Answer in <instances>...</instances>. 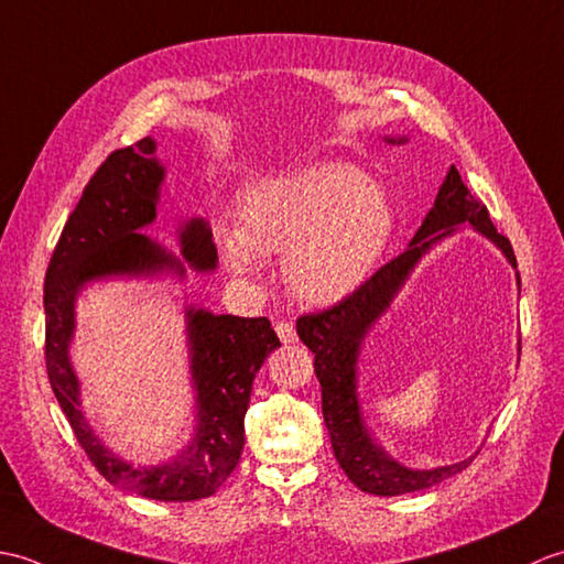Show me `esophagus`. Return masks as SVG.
Wrapping results in <instances>:
<instances>
[{
	"label": "esophagus",
	"mask_w": 564,
	"mask_h": 564,
	"mask_svg": "<svg viewBox=\"0 0 564 564\" xmlns=\"http://www.w3.org/2000/svg\"><path fill=\"white\" fill-rule=\"evenodd\" d=\"M274 330H278V337H280L284 345H294L296 343V330H294L292 323L278 321V323H274Z\"/></svg>",
	"instance_id": "esophagus-1"
}]
</instances>
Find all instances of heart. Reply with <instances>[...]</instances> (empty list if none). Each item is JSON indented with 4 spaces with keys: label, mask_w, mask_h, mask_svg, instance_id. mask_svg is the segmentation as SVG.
Listing matches in <instances>:
<instances>
[{
    "label": "heart",
    "mask_w": 564,
    "mask_h": 564,
    "mask_svg": "<svg viewBox=\"0 0 564 564\" xmlns=\"http://www.w3.org/2000/svg\"><path fill=\"white\" fill-rule=\"evenodd\" d=\"M393 231V207L379 183L340 161L260 181L239 197V234L219 236L234 272L256 256L284 253V278L311 304L352 294L377 265Z\"/></svg>",
    "instance_id": "heart-1"
}]
</instances>
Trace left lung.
<instances>
[{
	"instance_id": "1",
	"label": "left lung",
	"mask_w": 564,
	"mask_h": 564,
	"mask_svg": "<svg viewBox=\"0 0 564 564\" xmlns=\"http://www.w3.org/2000/svg\"><path fill=\"white\" fill-rule=\"evenodd\" d=\"M400 142H405V137H400L398 144ZM458 224H470L475 231L482 234L485 239H490L502 250L511 265L517 268V256L509 239L497 234L490 215H487V207L470 195L468 187L460 181V173L456 171V166H452L440 193H436L434 207L427 212L417 234L412 236L408 250H403L391 262H386L383 268L373 272L359 290L345 296L343 302L318 311V314H306L296 321L299 337L316 355L314 371L321 381L323 420L330 434L333 454L347 478L361 492L379 497L417 492L424 490V487H432L452 478V475L468 468L470 460L475 458L470 456L460 463H452V466L432 470L405 468L403 463L388 456L371 440L357 395V359L371 325L386 314V308L391 306L400 286L405 284L420 258L436 241L452 236L458 229ZM517 284H521L519 274Z\"/></svg>"
}]
</instances>
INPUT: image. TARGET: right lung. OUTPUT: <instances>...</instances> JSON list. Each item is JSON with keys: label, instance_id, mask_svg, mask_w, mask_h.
Here are the masks:
<instances>
[{"label": "right lung", "instance_id": "1", "mask_svg": "<svg viewBox=\"0 0 564 564\" xmlns=\"http://www.w3.org/2000/svg\"><path fill=\"white\" fill-rule=\"evenodd\" d=\"M154 152L152 137L112 152L86 183L62 229L45 272V367L74 436L110 485L159 502H193L215 495L239 466L250 388L262 361L280 347L270 321L185 308L197 424L193 442L159 466H134L101 442L79 408V379L69 359L77 328L74 304L86 284L164 270L185 278L183 260L140 234L156 217L166 173ZM181 248L197 272L217 268V246L205 219L185 221Z\"/></svg>", "mask_w": 564, "mask_h": 564}]
</instances>
